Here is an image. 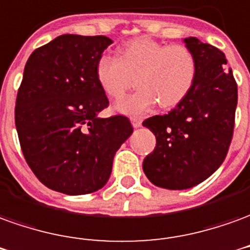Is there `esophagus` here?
<instances>
[{"label":"esophagus","mask_w":250,"mask_h":250,"mask_svg":"<svg viewBox=\"0 0 250 250\" xmlns=\"http://www.w3.org/2000/svg\"><path fill=\"white\" fill-rule=\"evenodd\" d=\"M131 123H132V125H134L135 128H138V127L142 125V120L139 119V118H131Z\"/></svg>","instance_id":"1"}]
</instances>
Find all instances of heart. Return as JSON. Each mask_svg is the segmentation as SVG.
<instances>
[{"mask_svg":"<svg viewBox=\"0 0 250 250\" xmlns=\"http://www.w3.org/2000/svg\"><path fill=\"white\" fill-rule=\"evenodd\" d=\"M195 54L184 44H165L149 38L130 40L119 50V57L101 55L96 63V80L109 97L119 100L132 86L138 89L116 104V109L130 116L150 112L160 101L162 108L181 104L196 81Z\"/></svg>","mask_w":250,"mask_h":250,"instance_id":"b5f03b06","label":"heart"}]
</instances>
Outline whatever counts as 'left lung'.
I'll list each match as a JSON object with an SVG mask.
<instances>
[{
  "label": "left lung",
  "instance_id": "1",
  "mask_svg": "<svg viewBox=\"0 0 250 250\" xmlns=\"http://www.w3.org/2000/svg\"><path fill=\"white\" fill-rule=\"evenodd\" d=\"M195 54L198 73L191 93L167 115L143 122L155 135L143 172L157 187L187 189L222 165L233 139L237 83L219 48L196 38L184 39Z\"/></svg>",
  "mask_w": 250,
  "mask_h": 250
}]
</instances>
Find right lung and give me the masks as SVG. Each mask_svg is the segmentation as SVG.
Returning a JSON list of instances; mask_svg holds the SVG:
<instances>
[{"label": "right lung", "mask_w": 250, "mask_h": 250, "mask_svg": "<svg viewBox=\"0 0 250 250\" xmlns=\"http://www.w3.org/2000/svg\"><path fill=\"white\" fill-rule=\"evenodd\" d=\"M111 43L107 36L62 35L28 58L15 123L28 167L50 189L99 191L132 134L127 116H97L109 101L96 80V63Z\"/></svg>", "instance_id": "add662e5"}]
</instances>
